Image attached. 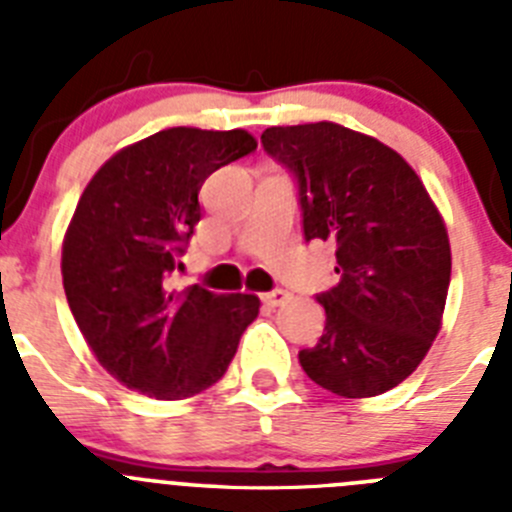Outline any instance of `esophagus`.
Segmentation results:
<instances>
[{
  "label": "esophagus",
  "mask_w": 512,
  "mask_h": 512,
  "mask_svg": "<svg viewBox=\"0 0 512 512\" xmlns=\"http://www.w3.org/2000/svg\"><path fill=\"white\" fill-rule=\"evenodd\" d=\"M261 300H264L266 305H271V307H279V305H284V302L289 300V295L284 292V289H271V292L261 295Z\"/></svg>",
  "instance_id": "obj_1"
}]
</instances>
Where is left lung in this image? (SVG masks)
<instances>
[{
  "mask_svg": "<svg viewBox=\"0 0 512 512\" xmlns=\"http://www.w3.org/2000/svg\"><path fill=\"white\" fill-rule=\"evenodd\" d=\"M261 143L297 176L307 241L336 243L341 282L318 295L325 330L302 369L341 397L392 390L441 330L451 246L436 202L400 153L338 122L266 128Z\"/></svg>",
  "mask_w": 512,
  "mask_h": 512,
  "instance_id": "8db88e82",
  "label": "left lung"
}]
</instances>
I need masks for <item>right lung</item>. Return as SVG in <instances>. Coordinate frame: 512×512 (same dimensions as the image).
<instances>
[{
  "mask_svg": "<svg viewBox=\"0 0 512 512\" xmlns=\"http://www.w3.org/2000/svg\"><path fill=\"white\" fill-rule=\"evenodd\" d=\"M256 151L246 130L169 128L99 166L63 235L61 274L81 336L128 390L184 400L223 377L256 295L169 284L200 223L207 176Z\"/></svg>",
  "mask_w": 512,
  "mask_h": 512,
  "instance_id": "add662e5",
  "label": "right lung"
}]
</instances>
